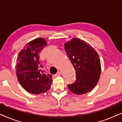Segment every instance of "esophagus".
Segmentation results:
<instances>
[{
  "instance_id": "1",
  "label": "esophagus",
  "mask_w": 122,
  "mask_h": 122,
  "mask_svg": "<svg viewBox=\"0 0 122 122\" xmlns=\"http://www.w3.org/2000/svg\"><path fill=\"white\" fill-rule=\"evenodd\" d=\"M61 72L59 71V72H58L56 73V74L55 75V76H61Z\"/></svg>"
}]
</instances>
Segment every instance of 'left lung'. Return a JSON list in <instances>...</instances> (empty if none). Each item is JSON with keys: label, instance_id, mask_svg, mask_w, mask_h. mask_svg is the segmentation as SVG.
Segmentation results:
<instances>
[{"label": "left lung", "instance_id": "obj_1", "mask_svg": "<svg viewBox=\"0 0 122 122\" xmlns=\"http://www.w3.org/2000/svg\"><path fill=\"white\" fill-rule=\"evenodd\" d=\"M64 49L76 71V80L69 89L81 95L91 92L100 79L101 66L98 54L83 40L73 38L64 44Z\"/></svg>", "mask_w": 122, "mask_h": 122}]
</instances>
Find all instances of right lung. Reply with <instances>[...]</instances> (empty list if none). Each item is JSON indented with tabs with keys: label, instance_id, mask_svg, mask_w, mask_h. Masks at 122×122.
<instances>
[{
	"label": "right lung",
	"instance_id": "obj_1",
	"mask_svg": "<svg viewBox=\"0 0 122 122\" xmlns=\"http://www.w3.org/2000/svg\"><path fill=\"white\" fill-rule=\"evenodd\" d=\"M46 45L45 39L36 38L27 43L18 55L16 76L22 88L31 94L46 92L51 85V75L45 74L39 61V54Z\"/></svg>",
	"mask_w": 122,
	"mask_h": 122
}]
</instances>
